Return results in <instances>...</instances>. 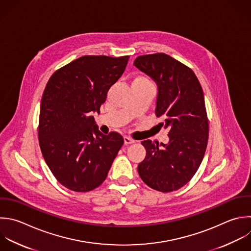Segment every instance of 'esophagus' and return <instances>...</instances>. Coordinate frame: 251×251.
I'll return each instance as SVG.
<instances>
[{
    "instance_id": "esophagus-1",
    "label": "esophagus",
    "mask_w": 251,
    "mask_h": 251,
    "mask_svg": "<svg viewBox=\"0 0 251 251\" xmlns=\"http://www.w3.org/2000/svg\"><path fill=\"white\" fill-rule=\"evenodd\" d=\"M124 140H125V144H126V145L132 144V143L135 142L132 138H130V137H128V136H125V137H124Z\"/></svg>"
}]
</instances>
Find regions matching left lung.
<instances>
[{"instance_id":"1","label":"left lung","mask_w":251,"mask_h":251,"mask_svg":"<svg viewBox=\"0 0 251 251\" xmlns=\"http://www.w3.org/2000/svg\"><path fill=\"white\" fill-rule=\"evenodd\" d=\"M133 65L158 86L155 114L169 129V143L144 140L141 179L161 192L177 190L197 172L207 147L209 125L202 87L191 69L164 53L139 56Z\"/></svg>"}]
</instances>
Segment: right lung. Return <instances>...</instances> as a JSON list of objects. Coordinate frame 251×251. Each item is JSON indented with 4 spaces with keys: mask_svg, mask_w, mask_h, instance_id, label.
Listing matches in <instances>:
<instances>
[{
    "mask_svg": "<svg viewBox=\"0 0 251 251\" xmlns=\"http://www.w3.org/2000/svg\"><path fill=\"white\" fill-rule=\"evenodd\" d=\"M128 59L83 56L56 71L47 82L40 105L39 145L54 176L71 190L98 187L124 144L118 132L103 134L92 113H100Z\"/></svg>",
    "mask_w": 251,
    "mask_h": 251,
    "instance_id": "add662e5",
    "label": "right lung"
}]
</instances>
